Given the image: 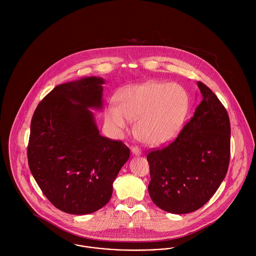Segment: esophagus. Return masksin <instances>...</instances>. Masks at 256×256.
<instances>
[{
    "label": "esophagus",
    "instance_id": "34e87169",
    "mask_svg": "<svg viewBox=\"0 0 256 256\" xmlns=\"http://www.w3.org/2000/svg\"><path fill=\"white\" fill-rule=\"evenodd\" d=\"M131 152L135 156H140L142 154V150L138 146H131Z\"/></svg>",
    "mask_w": 256,
    "mask_h": 256
}]
</instances>
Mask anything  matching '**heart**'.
Here are the masks:
<instances>
[{
	"label": "heart",
	"mask_w": 256,
	"mask_h": 256,
	"mask_svg": "<svg viewBox=\"0 0 256 256\" xmlns=\"http://www.w3.org/2000/svg\"><path fill=\"white\" fill-rule=\"evenodd\" d=\"M117 102L106 108L110 128L120 133L136 120L137 138L148 146H160L180 132L189 108V96L178 84L154 80L125 88Z\"/></svg>",
	"instance_id": "heart-1"
}]
</instances>
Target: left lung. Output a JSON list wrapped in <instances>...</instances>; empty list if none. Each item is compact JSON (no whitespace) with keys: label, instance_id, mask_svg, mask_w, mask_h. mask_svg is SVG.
I'll use <instances>...</instances> for the list:
<instances>
[{"label":"left lung","instance_id":"left-lung-1","mask_svg":"<svg viewBox=\"0 0 256 256\" xmlns=\"http://www.w3.org/2000/svg\"><path fill=\"white\" fill-rule=\"evenodd\" d=\"M202 100L192 118L168 146L150 152L152 202L172 214H187L205 205L224 180L230 154V124L217 96L197 82Z\"/></svg>","mask_w":256,"mask_h":256}]
</instances>
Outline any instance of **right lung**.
<instances>
[{"label": "right lung", "mask_w": 256, "mask_h": 256, "mask_svg": "<svg viewBox=\"0 0 256 256\" xmlns=\"http://www.w3.org/2000/svg\"><path fill=\"white\" fill-rule=\"evenodd\" d=\"M104 84L102 78L88 76L59 84L32 119L30 172L47 199L65 213L84 215L106 205L130 156L121 141L100 134L90 110H102Z\"/></svg>", "instance_id": "add662e5"}]
</instances>
